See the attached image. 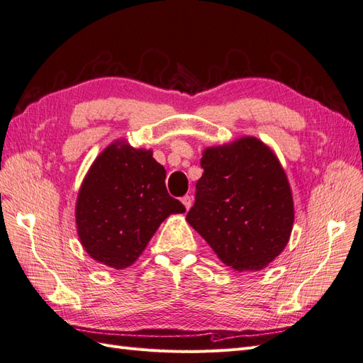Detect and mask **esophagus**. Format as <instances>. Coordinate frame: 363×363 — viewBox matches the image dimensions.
<instances>
[{
	"instance_id": "obj_1",
	"label": "esophagus",
	"mask_w": 363,
	"mask_h": 363,
	"mask_svg": "<svg viewBox=\"0 0 363 363\" xmlns=\"http://www.w3.org/2000/svg\"><path fill=\"white\" fill-rule=\"evenodd\" d=\"M182 203L186 207V211H189L191 206H192V196L191 195H184L183 199H182Z\"/></svg>"
}]
</instances>
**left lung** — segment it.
Instances as JSON below:
<instances>
[{
	"mask_svg": "<svg viewBox=\"0 0 363 363\" xmlns=\"http://www.w3.org/2000/svg\"><path fill=\"white\" fill-rule=\"evenodd\" d=\"M188 223L235 271H259L286 247L294 225L289 182L276 155L245 136L203 151Z\"/></svg>",
	"mask_w": 363,
	"mask_h": 363,
	"instance_id": "left-lung-1",
	"label": "left lung"
}]
</instances>
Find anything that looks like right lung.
<instances>
[{"mask_svg":"<svg viewBox=\"0 0 363 363\" xmlns=\"http://www.w3.org/2000/svg\"><path fill=\"white\" fill-rule=\"evenodd\" d=\"M164 179L151 150L124 140L108 145L86 174L75 206L77 233L87 255L115 269L135 263L164 219L186 212Z\"/></svg>","mask_w":363,"mask_h":363,"instance_id":"1","label":"right lung"}]
</instances>
